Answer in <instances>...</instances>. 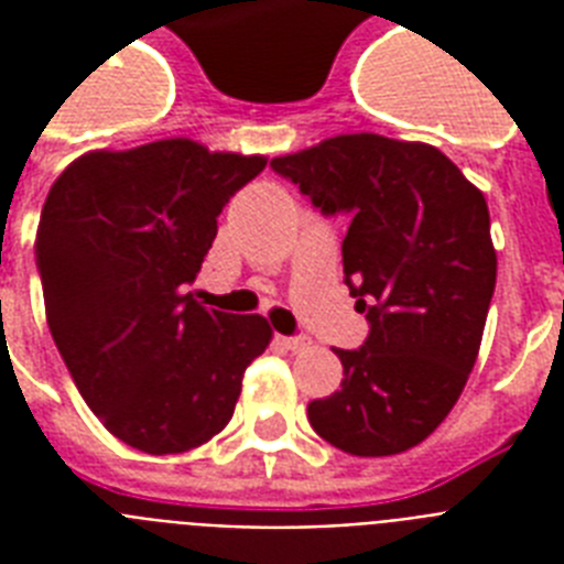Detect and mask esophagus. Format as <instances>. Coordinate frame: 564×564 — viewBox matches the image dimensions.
Returning <instances> with one entry per match:
<instances>
[{
    "mask_svg": "<svg viewBox=\"0 0 564 564\" xmlns=\"http://www.w3.org/2000/svg\"><path fill=\"white\" fill-rule=\"evenodd\" d=\"M281 345L286 351H304L310 348V336H281Z\"/></svg>",
    "mask_w": 564,
    "mask_h": 564,
    "instance_id": "esophagus-1",
    "label": "esophagus"
}]
</instances>
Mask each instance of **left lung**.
<instances>
[{
  "label": "left lung",
  "instance_id": "1",
  "mask_svg": "<svg viewBox=\"0 0 564 564\" xmlns=\"http://www.w3.org/2000/svg\"><path fill=\"white\" fill-rule=\"evenodd\" d=\"M322 216H348L345 283L369 336L343 389L310 401L318 436L354 456L410 451L454 410L480 351L498 257L486 198L427 143L343 134L274 158Z\"/></svg>",
  "mask_w": 564,
  "mask_h": 564
}]
</instances>
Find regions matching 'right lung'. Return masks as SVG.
<instances>
[{"label":"right lung","instance_id":"obj_1","mask_svg":"<svg viewBox=\"0 0 564 564\" xmlns=\"http://www.w3.org/2000/svg\"><path fill=\"white\" fill-rule=\"evenodd\" d=\"M265 158L158 140L90 152L52 184L37 257L46 322L101 424L143 454H184L234 415L263 316L207 310L187 292L221 207Z\"/></svg>","mask_w":564,"mask_h":564}]
</instances>
